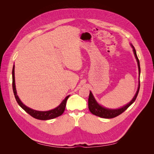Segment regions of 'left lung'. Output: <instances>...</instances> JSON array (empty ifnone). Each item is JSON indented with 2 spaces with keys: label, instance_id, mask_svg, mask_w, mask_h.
I'll list each match as a JSON object with an SVG mask.
<instances>
[{
  "label": "left lung",
  "instance_id": "obj_1",
  "mask_svg": "<svg viewBox=\"0 0 154 154\" xmlns=\"http://www.w3.org/2000/svg\"><path fill=\"white\" fill-rule=\"evenodd\" d=\"M131 46H132V48H133V52H134L135 57H136V59L137 60V65H138V69H139V74L140 75L141 69H140V64H139V60L137 58L136 49H135L134 47L132 44H131ZM139 87H140V82L139 81V85H138L137 90L136 91V94H135V96H134V97L132 98V100L126 105H125L122 107H121V108L116 109H112L105 108V107L100 105L96 101V100H95L94 97V96H93L92 92L90 91L89 97H88V109H89L90 112L92 114H94V115L97 116H99V117L102 118L110 119V118H115V117H116V116H118L120 115L121 114H122L124 111L127 110L128 108V107L134 103L135 100H136L138 92H139Z\"/></svg>",
  "mask_w": 154,
  "mask_h": 154
}]
</instances>
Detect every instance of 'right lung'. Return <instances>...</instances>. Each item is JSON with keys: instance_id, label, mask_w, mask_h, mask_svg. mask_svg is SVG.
Instances as JSON below:
<instances>
[{"instance_id": "right-lung-1", "label": "right lung", "mask_w": 154, "mask_h": 154, "mask_svg": "<svg viewBox=\"0 0 154 154\" xmlns=\"http://www.w3.org/2000/svg\"><path fill=\"white\" fill-rule=\"evenodd\" d=\"M12 80H13L12 85H13V93H14V95H15V99L17 101L18 104L19 105L27 114H29L30 116H31L32 117L40 120H48V119H54L55 118H57L63 113L65 109H66L67 100L69 98L70 95L67 96L66 98L62 101V103L54 109L48 110V111H38V110H33L29 108V107L27 106L26 105H25L24 103H23L17 95L16 86H15V65H13V67L12 70Z\"/></svg>"}]
</instances>
